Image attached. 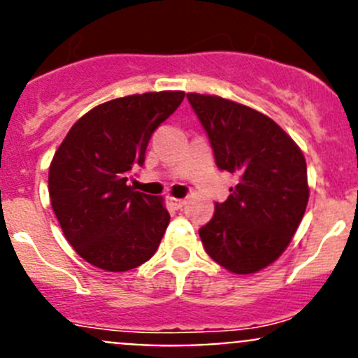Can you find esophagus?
I'll return each mask as SVG.
<instances>
[{
  "instance_id": "obj_1",
  "label": "esophagus",
  "mask_w": 358,
  "mask_h": 358,
  "mask_svg": "<svg viewBox=\"0 0 358 358\" xmlns=\"http://www.w3.org/2000/svg\"><path fill=\"white\" fill-rule=\"evenodd\" d=\"M169 204H171L175 209H180V208H183V204H185V199H178V197H169Z\"/></svg>"
}]
</instances>
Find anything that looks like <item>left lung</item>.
Returning <instances> with one entry per match:
<instances>
[{"instance_id": "1", "label": "left lung", "mask_w": 358, "mask_h": 358, "mask_svg": "<svg viewBox=\"0 0 358 358\" xmlns=\"http://www.w3.org/2000/svg\"><path fill=\"white\" fill-rule=\"evenodd\" d=\"M206 129L216 166L239 175L225 202L199 229L206 252L232 273L275 262L308 204L306 161L294 140L262 112L216 95L187 93Z\"/></svg>"}]
</instances>
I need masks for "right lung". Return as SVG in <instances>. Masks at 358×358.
Here are the masks:
<instances>
[{"label":"right lung","instance_id":"right-lung-1","mask_svg":"<svg viewBox=\"0 0 358 358\" xmlns=\"http://www.w3.org/2000/svg\"><path fill=\"white\" fill-rule=\"evenodd\" d=\"M183 92H152L93 107L69 129L48 173V192L74 251L107 272H126L154 256L169 223L162 197L128 185L149 140L182 103Z\"/></svg>","mask_w":358,"mask_h":358}]
</instances>
